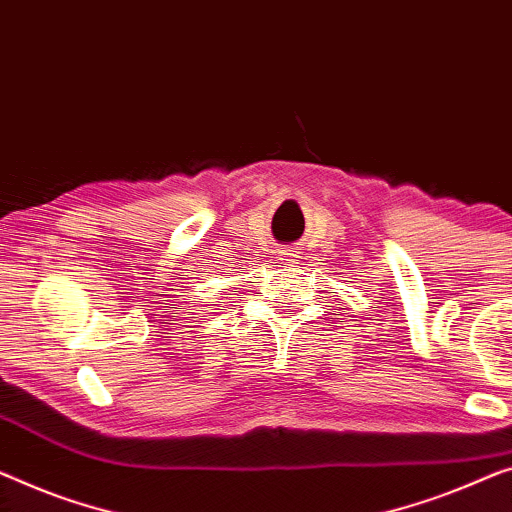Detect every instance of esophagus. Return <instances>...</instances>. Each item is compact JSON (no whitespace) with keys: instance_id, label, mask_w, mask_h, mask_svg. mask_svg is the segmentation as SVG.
I'll return each instance as SVG.
<instances>
[{"instance_id":"34e87169","label":"esophagus","mask_w":512,"mask_h":512,"mask_svg":"<svg viewBox=\"0 0 512 512\" xmlns=\"http://www.w3.org/2000/svg\"><path fill=\"white\" fill-rule=\"evenodd\" d=\"M278 259L282 264H299V255H296V250H292V248H282V250H278Z\"/></svg>"}]
</instances>
